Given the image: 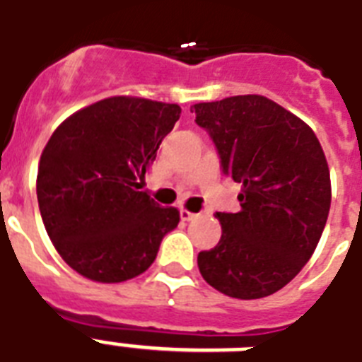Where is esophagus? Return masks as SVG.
Segmentation results:
<instances>
[{"label":"esophagus","mask_w":362,"mask_h":362,"mask_svg":"<svg viewBox=\"0 0 362 362\" xmlns=\"http://www.w3.org/2000/svg\"><path fill=\"white\" fill-rule=\"evenodd\" d=\"M180 218H182V221H192V220H195V218H197V214H193V212H189V210L182 209L180 210Z\"/></svg>","instance_id":"obj_1"}]
</instances>
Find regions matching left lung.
I'll list each match as a JSON object with an SVG mask.
<instances>
[{
    "label": "left lung",
    "instance_id": "left-lung-1",
    "mask_svg": "<svg viewBox=\"0 0 362 362\" xmlns=\"http://www.w3.org/2000/svg\"><path fill=\"white\" fill-rule=\"evenodd\" d=\"M223 175L242 186L240 212H216L218 246L201 252L206 284L233 298L269 297L312 257L331 209L325 153L308 124L263 95L193 105Z\"/></svg>",
    "mask_w": 362,
    "mask_h": 362
}]
</instances>
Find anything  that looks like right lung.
Segmentation results:
<instances>
[{
    "mask_svg": "<svg viewBox=\"0 0 362 362\" xmlns=\"http://www.w3.org/2000/svg\"><path fill=\"white\" fill-rule=\"evenodd\" d=\"M182 109L116 95L71 115L41 153L37 201L65 263L88 280L118 284L142 274L180 212L136 192Z\"/></svg>",
    "mask_w": 362,
    "mask_h": 362,
    "instance_id": "obj_1",
    "label": "right lung"
}]
</instances>
